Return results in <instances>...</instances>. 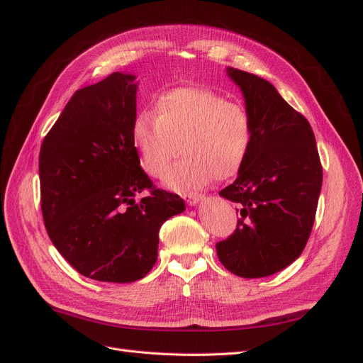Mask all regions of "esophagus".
<instances>
[{
	"mask_svg": "<svg viewBox=\"0 0 363 363\" xmlns=\"http://www.w3.org/2000/svg\"><path fill=\"white\" fill-rule=\"evenodd\" d=\"M203 199V195L199 192H188V194H183V200L188 203L189 206H195L199 204Z\"/></svg>",
	"mask_w": 363,
	"mask_h": 363,
	"instance_id": "34e87169",
	"label": "esophagus"
}]
</instances>
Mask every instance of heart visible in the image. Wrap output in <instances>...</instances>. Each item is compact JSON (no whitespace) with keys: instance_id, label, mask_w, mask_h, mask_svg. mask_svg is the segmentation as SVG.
<instances>
[{"instance_id":"heart-1","label":"heart","mask_w":363,"mask_h":363,"mask_svg":"<svg viewBox=\"0 0 363 363\" xmlns=\"http://www.w3.org/2000/svg\"><path fill=\"white\" fill-rule=\"evenodd\" d=\"M255 139L248 108L203 87H177L159 95L152 116L140 113L131 125V140L140 167L162 179L178 154L185 157L167 174L172 191L199 189L240 172Z\"/></svg>"}]
</instances>
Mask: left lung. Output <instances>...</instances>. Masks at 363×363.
Wrapping results in <instances>:
<instances>
[{"instance_id": "8db88e82", "label": "left lung", "mask_w": 363, "mask_h": 363, "mask_svg": "<svg viewBox=\"0 0 363 363\" xmlns=\"http://www.w3.org/2000/svg\"><path fill=\"white\" fill-rule=\"evenodd\" d=\"M244 94L255 123L250 156L238 179L219 195L239 206L233 235L216 244L235 276L259 279L298 259L311 236L323 184L312 127L269 82L227 68ZM238 215V213H236Z\"/></svg>"}]
</instances>
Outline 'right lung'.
<instances>
[{"instance_id":"obj_1","label":"right lung","mask_w":363,"mask_h":363,"mask_svg":"<svg viewBox=\"0 0 363 363\" xmlns=\"http://www.w3.org/2000/svg\"><path fill=\"white\" fill-rule=\"evenodd\" d=\"M135 79L113 72L77 91L40 147L47 233L74 269L98 281L145 277L162 224L184 211L179 195L157 189L140 168L131 140Z\"/></svg>"}]
</instances>
